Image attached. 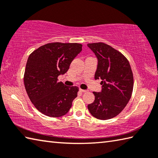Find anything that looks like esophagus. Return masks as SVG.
I'll use <instances>...</instances> for the list:
<instances>
[{
    "instance_id": "esophagus-1",
    "label": "esophagus",
    "mask_w": 158,
    "mask_h": 158,
    "mask_svg": "<svg viewBox=\"0 0 158 158\" xmlns=\"http://www.w3.org/2000/svg\"><path fill=\"white\" fill-rule=\"evenodd\" d=\"M79 90L81 91V93H86V92H88V90H83V89H81V88L79 89Z\"/></svg>"
}]
</instances>
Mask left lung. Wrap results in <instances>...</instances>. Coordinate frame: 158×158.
Listing matches in <instances>:
<instances>
[{
  "label": "left lung",
  "mask_w": 158,
  "mask_h": 158,
  "mask_svg": "<svg viewBox=\"0 0 158 158\" xmlns=\"http://www.w3.org/2000/svg\"><path fill=\"white\" fill-rule=\"evenodd\" d=\"M97 59L94 79H102L101 92H93L94 101L88 105L92 115L106 120L119 114L131 99L133 76L127 58L104 43L89 44Z\"/></svg>",
  "instance_id": "obj_1"
}]
</instances>
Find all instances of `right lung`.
<instances>
[{"label":"right lung","mask_w":158,"mask_h":158,"mask_svg":"<svg viewBox=\"0 0 158 158\" xmlns=\"http://www.w3.org/2000/svg\"><path fill=\"white\" fill-rule=\"evenodd\" d=\"M81 50L79 44L52 43L42 45L28 57L25 88L30 101L41 113L59 117L69 111L78 87L66 86L57 77L67 73Z\"/></svg>","instance_id":"obj_1"}]
</instances>
